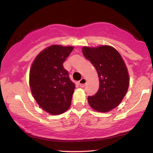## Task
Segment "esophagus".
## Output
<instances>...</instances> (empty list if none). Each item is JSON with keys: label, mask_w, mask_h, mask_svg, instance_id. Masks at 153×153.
Segmentation results:
<instances>
[{"label": "esophagus", "mask_w": 153, "mask_h": 153, "mask_svg": "<svg viewBox=\"0 0 153 153\" xmlns=\"http://www.w3.org/2000/svg\"><path fill=\"white\" fill-rule=\"evenodd\" d=\"M78 83H79V85H80V87H84L85 86V84H86V79L82 78L81 80L78 82Z\"/></svg>", "instance_id": "esophagus-1"}]
</instances>
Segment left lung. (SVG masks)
I'll return each instance as SVG.
<instances>
[{
  "mask_svg": "<svg viewBox=\"0 0 153 153\" xmlns=\"http://www.w3.org/2000/svg\"><path fill=\"white\" fill-rule=\"evenodd\" d=\"M82 54L95 67L99 79L96 94L88 97L91 108L108 112L122 102L129 85L127 66L119 52L108 45L83 47Z\"/></svg>",
  "mask_w": 153,
  "mask_h": 153,
  "instance_id": "left-lung-1",
  "label": "left lung"
}]
</instances>
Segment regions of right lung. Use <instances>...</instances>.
I'll return each mask as SVG.
<instances>
[{
  "instance_id": "obj_1",
  "label": "right lung",
  "mask_w": 153,
  "mask_h": 153,
  "mask_svg": "<svg viewBox=\"0 0 153 153\" xmlns=\"http://www.w3.org/2000/svg\"><path fill=\"white\" fill-rule=\"evenodd\" d=\"M73 49V46L51 45L40 52L31 65V94L39 106L50 114H61L71 105L75 85L62 64Z\"/></svg>"
}]
</instances>
